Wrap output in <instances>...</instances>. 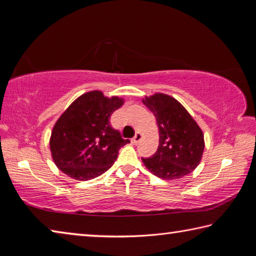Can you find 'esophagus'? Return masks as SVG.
Returning <instances> with one entry per match:
<instances>
[{"mask_svg":"<svg viewBox=\"0 0 256 256\" xmlns=\"http://www.w3.org/2000/svg\"><path fill=\"white\" fill-rule=\"evenodd\" d=\"M142 140V136H141V133H136V136H134V138H132V144H140V141Z\"/></svg>","mask_w":256,"mask_h":256,"instance_id":"34e87169","label":"esophagus"}]
</instances>
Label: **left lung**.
Returning a JSON list of instances; mask_svg holds the SVG:
<instances>
[{"label": "left lung", "instance_id": "left-lung-1", "mask_svg": "<svg viewBox=\"0 0 256 256\" xmlns=\"http://www.w3.org/2000/svg\"><path fill=\"white\" fill-rule=\"evenodd\" d=\"M144 104L154 115L159 146L154 156L142 158L146 167L159 178L178 180L200 164L204 138L200 126L182 104L168 94L146 97Z\"/></svg>", "mask_w": 256, "mask_h": 256}]
</instances>
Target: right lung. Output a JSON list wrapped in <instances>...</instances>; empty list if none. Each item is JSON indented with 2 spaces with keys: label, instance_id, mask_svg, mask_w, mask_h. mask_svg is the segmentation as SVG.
<instances>
[{
  "label": "right lung",
  "instance_id": "1",
  "mask_svg": "<svg viewBox=\"0 0 256 256\" xmlns=\"http://www.w3.org/2000/svg\"><path fill=\"white\" fill-rule=\"evenodd\" d=\"M123 105L118 97L90 92L73 102L54 125L50 146L56 166L76 180H89L110 170L128 144L110 123Z\"/></svg>",
  "mask_w": 256,
  "mask_h": 256
}]
</instances>
